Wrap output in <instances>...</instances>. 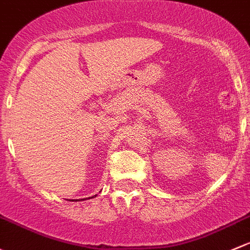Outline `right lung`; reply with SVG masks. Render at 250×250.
I'll use <instances>...</instances> for the list:
<instances>
[{
  "instance_id": "obj_1",
  "label": "right lung",
  "mask_w": 250,
  "mask_h": 250,
  "mask_svg": "<svg viewBox=\"0 0 250 250\" xmlns=\"http://www.w3.org/2000/svg\"><path fill=\"white\" fill-rule=\"evenodd\" d=\"M94 196H96V195H94ZM86 199H87V198H86ZM86 199H83V200H86ZM88 199H91V198H88ZM72 201H74V200H72Z\"/></svg>"
}]
</instances>
